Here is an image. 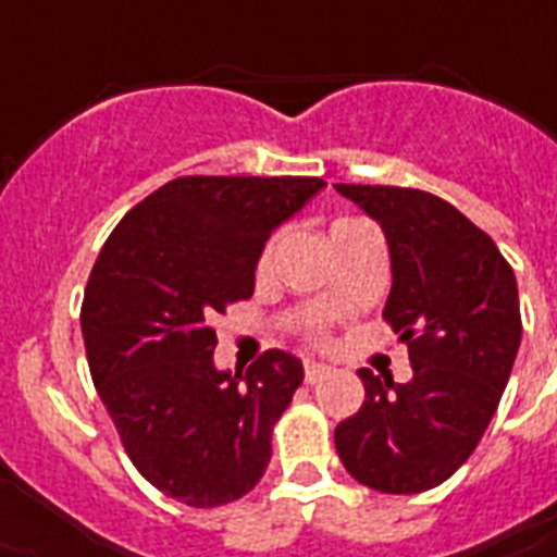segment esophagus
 <instances>
[{"instance_id":"1","label":"esophagus","mask_w":557,"mask_h":557,"mask_svg":"<svg viewBox=\"0 0 557 557\" xmlns=\"http://www.w3.org/2000/svg\"><path fill=\"white\" fill-rule=\"evenodd\" d=\"M302 371H306L308 385H314V382H320V380H325V376H329L331 368L320 366V362H306V368H302Z\"/></svg>"}]
</instances>
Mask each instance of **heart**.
I'll return each mask as SVG.
<instances>
[{"mask_svg":"<svg viewBox=\"0 0 557 557\" xmlns=\"http://www.w3.org/2000/svg\"><path fill=\"white\" fill-rule=\"evenodd\" d=\"M339 223H348V221H336L334 226H339ZM271 249H274V243H265V249L260 251V260H257V269L263 271L265 265H269V260H271Z\"/></svg>","mask_w":557,"mask_h":557,"instance_id":"obj_1","label":"heart"}]
</instances>
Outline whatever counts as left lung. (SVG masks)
Here are the masks:
<instances>
[{"instance_id":"left-lung-1","label":"left lung","mask_w":557,"mask_h":557,"mask_svg":"<svg viewBox=\"0 0 557 557\" xmlns=\"http://www.w3.org/2000/svg\"><path fill=\"white\" fill-rule=\"evenodd\" d=\"M336 191L385 232L394 286L382 317L413 368L405 385L359 371L366 401L336 424V453L376 493H424L470 459L502 401L521 345L516 274L487 232L430 191Z\"/></svg>"}]
</instances>
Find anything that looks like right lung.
Segmentation results:
<instances>
[{
	"label": "right lung",
	"instance_id": "add662e5",
	"mask_svg": "<svg viewBox=\"0 0 557 557\" xmlns=\"http://www.w3.org/2000/svg\"><path fill=\"white\" fill-rule=\"evenodd\" d=\"M322 177L186 175L112 228L84 288L90 376L135 470L198 509L263 479L271 430L302 362L271 348L246 373L218 371L212 322L255 292L265 240Z\"/></svg>",
	"mask_w": 557,
	"mask_h": 557
}]
</instances>
